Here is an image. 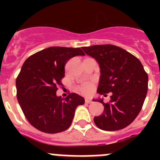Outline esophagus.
I'll list each match as a JSON object with an SVG mask.
<instances>
[{
	"instance_id": "obj_1",
	"label": "esophagus",
	"mask_w": 160,
	"mask_h": 160,
	"mask_svg": "<svg viewBox=\"0 0 160 160\" xmlns=\"http://www.w3.org/2000/svg\"><path fill=\"white\" fill-rule=\"evenodd\" d=\"M85 102L87 103H90L91 102V99H90V98H86V99H85Z\"/></svg>"
}]
</instances>
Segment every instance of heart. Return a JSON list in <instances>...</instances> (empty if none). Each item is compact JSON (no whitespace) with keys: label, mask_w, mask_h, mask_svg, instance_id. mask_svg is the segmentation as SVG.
<instances>
[{"label":"heart","mask_w":160,"mask_h":160,"mask_svg":"<svg viewBox=\"0 0 160 160\" xmlns=\"http://www.w3.org/2000/svg\"><path fill=\"white\" fill-rule=\"evenodd\" d=\"M93 90L92 83H86L78 87V91L83 94H89Z\"/></svg>","instance_id":"1"}]
</instances>
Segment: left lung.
Masks as SVG:
<instances>
[{
	"label": "left lung",
	"mask_w": 160,
	"mask_h": 160,
	"mask_svg": "<svg viewBox=\"0 0 160 160\" xmlns=\"http://www.w3.org/2000/svg\"><path fill=\"white\" fill-rule=\"evenodd\" d=\"M82 49L99 65L101 74L97 92L105 97L111 93L107 103L102 98L93 99L104 106L102 114L94 118V123L104 131L123 129L142 109L148 93V73L140 61L118 46L96 45Z\"/></svg>",
	"instance_id": "obj_1"
}]
</instances>
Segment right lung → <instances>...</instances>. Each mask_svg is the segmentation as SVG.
Masks as SVG:
<instances>
[{
  "label": "right lung",
  "instance_id": "1",
  "mask_svg": "<svg viewBox=\"0 0 160 160\" xmlns=\"http://www.w3.org/2000/svg\"><path fill=\"white\" fill-rule=\"evenodd\" d=\"M85 53L80 48L53 46L32 54L24 62L16 79L17 98L29 123L42 132L54 134L70 128L78 106L84 98L71 93L57 96L62 86L65 65L71 58Z\"/></svg>",
  "mask_w": 160,
  "mask_h": 160
}]
</instances>
